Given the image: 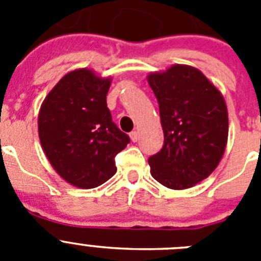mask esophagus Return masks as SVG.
Here are the masks:
<instances>
[{
    "label": "esophagus",
    "mask_w": 261,
    "mask_h": 261,
    "mask_svg": "<svg viewBox=\"0 0 261 261\" xmlns=\"http://www.w3.org/2000/svg\"><path fill=\"white\" fill-rule=\"evenodd\" d=\"M130 140H132L133 142H137L138 138H140V132L138 130H133V132H130Z\"/></svg>",
    "instance_id": "34e87169"
}]
</instances>
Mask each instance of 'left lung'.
Instances as JSON below:
<instances>
[{
    "mask_svg": "<svg viewBox=\"0 0 261 261\" xmlns=\"http://www.w3.org/2000/svg\"><path fill=\"white\" fill-rule=\"evenodd\" d=\"M159 105L165 144L149 158L151 176L171 190L206 179L225 153L229 136L222 94L199 69L172 65L147 75Z\"/></svg>",
    "mask_w": 261,
    "mask_h": 261,
    "instance_id": "left-lung-1",
    "label": "left lung"
}]
</instances>
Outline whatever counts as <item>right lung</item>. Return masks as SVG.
<instances>
[{
	"label": "right lung",
	"instance_id": "add662e5",
	"mask_svg": "<svg viewBox=\"0 0 261 261\" xmlns=\"http://www.w3.org/2000/svg\"><path fill=\"white\" fill-rule=\"evenodd\" d=\"M110 86L111 78L91 69L69 71L39 111V138L48 161L78 188H95L114 176L115 156L130 141L112 121L106 100Z\"/></svg>",
	"mask_w": 261,
	"mask_h": 261
}]
</instances>
